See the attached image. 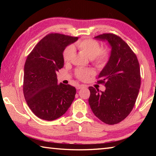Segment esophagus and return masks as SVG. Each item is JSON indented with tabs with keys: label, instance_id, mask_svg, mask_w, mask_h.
<instances>
[{
	"label": "esophagus",
	"instance_id": "obj_1",
	"mask_svg": "<svg viewBox=\"0 0 156 156\" xmlns=\"http://www.w3.org/2000/svg\"><path fill=\"white\" fill-rule=\"evenodd\" d=\"M85 87V86H84V84H80V85H78L77 87H76V89H77L78 90V89H80L82 88H83V87Z\"/></svg>",
	"mask_w": 156,
	"mask_h": 156
}]
</instances>
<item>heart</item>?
I'll return each mask as SVG.
<instances>
[{
	"label": "heart",
	"instance_id": "obj_1",
	"mask_svg": "<svg viewBox=\"0 0 156 156\" xmlns=\"http://www.w3.org/2000/svg\"><path fill=\"white\" fill-rule=\"evenodd\" d=\"M74 48L80 50L85 54L91 61L98 67H103L109 60V54L107 49H102L98 41L94 39L87 38L78 41L73 47L69 46L63 52V60L65 62L72 60L74 55ZM94 73L90 69H77L75 74L81 80H86Z\"/></svg>",
	"mask_w": 156,
	"mask_h": 156
}]
</instances>
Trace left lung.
Returning <instances> with one entry per match:
<instances>
[{
	"label": "left lung",
	"mask_w": 156,
	"mask_h": 156,
	"mask_svg": "<svg viewBox=\"0 0 156 156\" xmlns=\"http://www.w3.org/2000/svg\"><path fill=\"white\" fill-rule=\"evenodd\" d=\"M107 41L112 47L107 65L98 77L106 89L89 87V104L98 118L107 125H115L127 117L136 103L141 78L138 58L127 44L113 34L95 37Z\"/></svg>",
	"instance_id": "8db88e82"
}]
</instances>
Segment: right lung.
Returning <instances> with one entry per match:
<instances>
[{
    "mask_svg": "<svg viewBox=\"0 0 156 156\" xmlns=\"http://www.w3.org/2000/svg\"><path fill=\"white\" fill-rule=\"evenodd\" d=\"M78 37L49 34L38 42L28 55L24 67L23 94L27 105L37 117L51 121L62 116L75 98L76 89L58 84L56 72L63 67V51Z\"/></svg>",
    "mask_w": 156,
    "mask_h": 156,
    "instance_id": "right-lung-1",
    "label": "right lung"
}]
</instances>
